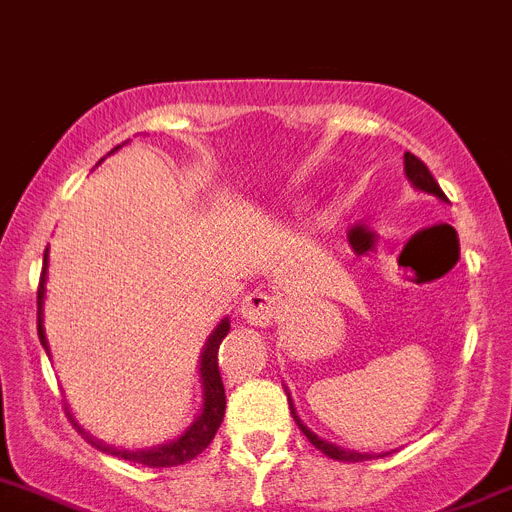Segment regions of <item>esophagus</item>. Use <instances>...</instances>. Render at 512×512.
<instances>
[{
	"label": "esophagus",
	"instance_id": "34e87169",
	"mask_svg": "<svg viewBox=\"0 0 512 512\" xmlns=\"http://www.w3.org/2000/svg\"><path fill=\"white\" fill-rule=\"evenodd\" d=\"M240 316L246 318L251 326H269L277 316V298L269 292L253 290L240 305Z\"/></svg>",
	"mask_w": 512,
	"mask_h": 512
}]
</instances>
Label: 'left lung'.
<instances>
[{
  "instance_id": "8db88e82",
  "label": "left lung",
  "mask_w": 512,
  "mask_h": 512,
  "mask_svg": "<svg viewBox=\"0 0 512 512\" xmlns=\"http://www.w3.org/2000/svg\"><path fill=\"white\" fill-rule=\"evenodd\" d=\"M404 170H406V178L412 181L414 189L425 191V194L438 196V199L448 202V199H445V194H443V189H440V186H438V181L432 178V173H430V170H427V165L422 163V160H419L417 155H412V152H406V155H404ZM290 412H292V417H295V422H298L300 430H303L305 438H308L310 443L316 445L318 451L326 453V456H329V458H334V461H349V464H355V461H365V458H370V453H355V451H347V448H339V445H334V443H326V440L318 438L316 432H310L308 427H305L303 422H300V417H298V414H295L292 404H290Z\"/></svg>"
}]
</instances>
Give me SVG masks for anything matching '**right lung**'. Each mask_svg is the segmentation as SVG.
Masks as SVG:
<instances>
[{"label": "right lung", "instance_id": "right-lung-1", "mask_svg": "<svg viewBox=\"0 0 512 512\" xmlns=\"http://www.w3.org/2000/svg\"><path fill=\"white\" fill-rule=\"evenodd\" d=\"M46 261H48V251L43 253V274H41V285H38V339H41L43 349L48 352V344H46V331H43V282H46ZM230 331V321H222L217 329L209 334L207 339V347L202 352V388H204V406H202V414L196 417L194 425L189 430L183 432L181 438L170 440L165 445H157V448H142V451H124V448H111L106 445L103 440H95L90 432L82 430L74 417L69 414V406L67 409V417L72 419V425L77 427L82 438L87 443L98 448L103 453H111L116 458H124V461H131V464H142V466H150V469H163V466H178V464H186L191 458H196L199 453L212 443L214 432L220 430L222 425V417H225V386H222V375H220V365H217V349H220V342L227 336Z\"/></svg>", "mask_w": 512, "mask_h": 512}]
</instances>
